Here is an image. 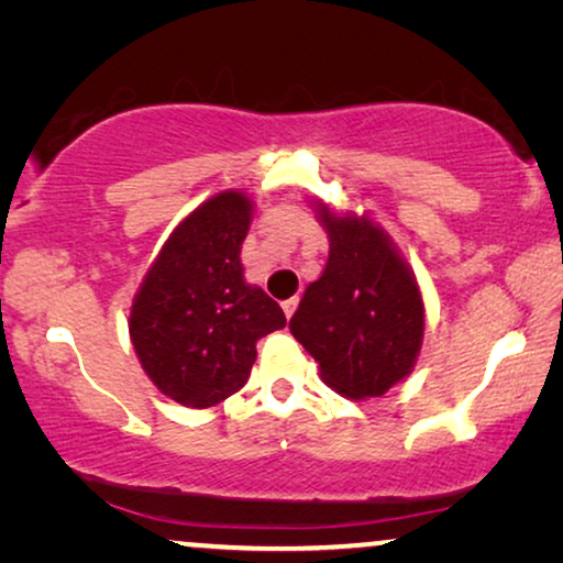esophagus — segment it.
<instances>
[{"mask_svg": "<svg viewBox=\"0 0 563 563\" xmlns=\"http://www.w3.org/2000/svg\"><path fill=\"white\" fill-rule=\"evenodd\" d=\"M297 305H299V297H289V299H284V302H282V310H284V314H287V318H291V314H295V310H297Z\"/></svg>", "mask_w": 563, "mask_h": 563, "instance_id": "esophagus-1", "label": "esophagus"}]
</instances>
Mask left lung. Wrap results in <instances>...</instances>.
<instances>
[{
    "label": "left lung",
    "mask_w": 563,
    "mask_h": 563,
    "mask_svg": "<svg viewBox=\"0 0 563 563\" xmlns=\"http://www.w3.org/2000/svg\"><path fill=\"white\" fill-rule=\"evenodd\" d=\"M312 207L330 253L289 330L330 389L349 399L382 397L410 376L420 356L426 305L418 279L368 214H335L320 199Z\"/></svg>",
    "instance_id": "left-lung-1"
}]
</instances>
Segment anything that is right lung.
<instances>
[{
    "instance_id": "add662e5",
    "label": "right lung",
    "mask_w": 563,
    "mask_h": 563,
    "mask_svg": "<svg viewBox=\"0 0 563 563\" xmlns=\"http://www.w3.org/2000/svg\"><path fill=\"white\" fill-rule=\"evenodd\" d=\"M253 199L228 189L189 212L130 307V341L161 395L212 407L249 382L256 341L287 325L282 307L243 276Z\"/></svg>"
}]
</instances>
